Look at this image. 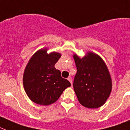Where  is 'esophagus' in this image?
Wrapping results in <instances>:
<instances>
[{
	"mask_svg": "<svg viewBox=\"0 0 130 130\" xmlns=\"http://www.w3.org/2000/svg\"><path fill=\"white\" fill-rule=\"evenodd\" d=\"M67 79H68L69 81L70 82L71 84V85H72V78H71V77H70V76H69V77L68 78H67Z\"/></svg>",
	"mask_w": 130,
	"mask_h": 130,
	"instance_id": "obj_1",
	"label": "esophagus"
}]
</instances>
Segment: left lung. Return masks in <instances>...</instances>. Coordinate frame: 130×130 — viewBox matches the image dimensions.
<instances>
[{
    "mask_svg": "<svg viewBox=\"0 0 130 130\" xmlns=\"http://www.w3.org/2000/svg\"><path fill=\"white\" fill-rule=\"evenodd\" d=\"M77 74L73 89L78 102L88 108H97L105 104L112 89L107 65L100 55L88 52L80 58L73 54Z\"/></svg>",
    "mask_w": 130,
    "mask_h": 130,
    "instance_id": "8db88e82",
    "label": "left lung"
}]
</instances>
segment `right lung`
I'll use <instances>...</instances> for the list:
<instances>
[{
    "mask_svg": "<svg viewBox=\"0 0 130 130\" xmlns=\"http://www.w3.org/2000/svg\"><path fill=\"white\" fill-rule=\"evenodd\" d=\"M47 47L38 50L27 63L23 75V86L29 99L44 106L56 102L71 86L55 67L61 54L55 52L47 53Z\"/></svg>",
    "mask_w": 130,
    "mask_h": 130,
    "instance_id": "add662e5",
    "label": "right lung"
}]
</instances>
